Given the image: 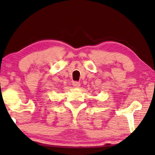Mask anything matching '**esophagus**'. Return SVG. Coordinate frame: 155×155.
Wrapping results in <instances>:
<instances>
[{
	"label": "esophagus",
	"instance_id": "obj_1",
	"mask_svg": "<svg viewBox=\"0 0 155 155\" xmlns=\"http://www.w3.org/2000/svg\"><path fill=\"white\" fill-rule=\"evenodd\" d=\"M72 84H73V86L74 87L78 88V87H79L80 85H81V84H80V82H79V81H74Z\"/></svg>",
	"mask_w": 155,
	"mask_h": 155
}]
</instances>
